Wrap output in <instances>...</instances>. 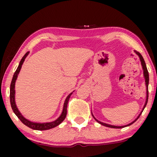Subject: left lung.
Wrapping results in <instances>:
<instances>
[{"label":"left lung","instance_id":"1","mask_svg":"<svg viewBox=\"0 0 157 157\" xmlns=\"http://www.w3.org/2000/svg\"><path fill=\"white\" fill-rule=\"evenodd\" d=\"M134 52L136 53V54L139 57V59H140V61H141V66H142V68H143V73H144V78H145V84H146V87H147V98H146V101H145V104H144V106L143 109H142V111H141V113H139L138 117L136 119L134 120V121H133L132 122H131L130 124H126V125H124V126H114V125H111V124H106V123H104V122H101L100 121H98L96 119L95 117H94V116L93 115V113L91 112V114L93 116L94 119L96 120V121L98 122V123H99L100 124H101V125L104 126H106V127H109V128H124V127H126V126H128L130 125H132V124H134L135 121H136L137 119H139V117H140V115L141 114V113L143 112L144 109L147 106V101H148V96H149V91H148V86H149V72H148V70H147V66H146V63H145V61L144 60L142 56H141L140 53L139 52H137L136 51H134Z\"/></svg>","mask_w":157,"mask_h":157}]
</instances>
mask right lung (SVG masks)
<instances>
[{
	"label": "right lung",
	"instance_id": "right-lung-1",
	"mask_svg": "<svg viewBox=\"0 0 157 157\" xmlns=\"http://www.w3.org/2000/svg\"><path fill=\"white\" fill-rule=\"evenodd\" d=\"M29 54V52H27L24 56H23L22 59L21 60L20 63H19V65L18 66V68H17L16 72H15L13 76L11 83H10V105H11V108L13 109V111L15 114L18 117V118L21 120V122H22L23 124H24L25 126H27L28 127L31 128L32 129L39 130V131L51 129V128H54L56 126H59V124H61L64 119H65V118L66 117V113H67V105H68V101H69L71 96V94H73V92L68 94V96L66 97L63 104V111H62L60 117L58 118L57 119H56L55 121H51V122H46V123H37V122H33L25 119V118L21 114L20 111H19L18 109L17 108V106L16 104V101H15V94H16V91H15V84H16V79L18 78V75L19 74V72H20V71L21 69V67H22L23 62H24L25 58L27 57V56Z\"/></svg>",
	"mask_w": 157,
	"mask_h": 157
}]
</instances>
